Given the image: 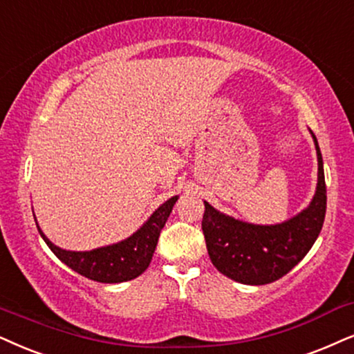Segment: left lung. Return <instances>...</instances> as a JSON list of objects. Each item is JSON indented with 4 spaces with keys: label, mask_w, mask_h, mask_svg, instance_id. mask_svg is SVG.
<instances>
[{
    "label": "left lung",
    "mask_w": 354,
    "mask_h": 354,
    "mask_svg": "<svg viewBox=\"0 0 354 354\" xmlns=\"http://www.w3.org/2000/svg\"><path fill=\"white\" fill-rule=\"evenodd\" d=\"M319 181L314 199L297 216L276 225L241 222L218 212L204 201L203 232L212 265L241 284L261 286L277 281L308 253L324 225L326 186L324 160L317 137Z\"/></svg>",
    "instance_id": "left-lung-1"
}]
</instances>
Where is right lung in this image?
Returning a JSON list of instances; mask_svg holds the SVG:
<instances>
[{
	"label": "right lung",
	"mask_w": 354,
	"mask_h": 354,
	"mask_svg": "<svg viewBox=\"0 0 354 354\" xmlns=\"http://www.w3.org/2000/svg\"><path fill=\"white\" fill-rule=\"evenodd\" d=\"M176 201L178 196H173L171 199L160 205L149 221L129 239L91 250V252H68V250L58 248L44 235L39 225L37 229L53 254L78 274L97 281V283H124V281L136 279L149 268L156 243H158L160 232L167 223Z\"/></svg>",
	"instance_id": "right-lung-1"
}]
</instances>
